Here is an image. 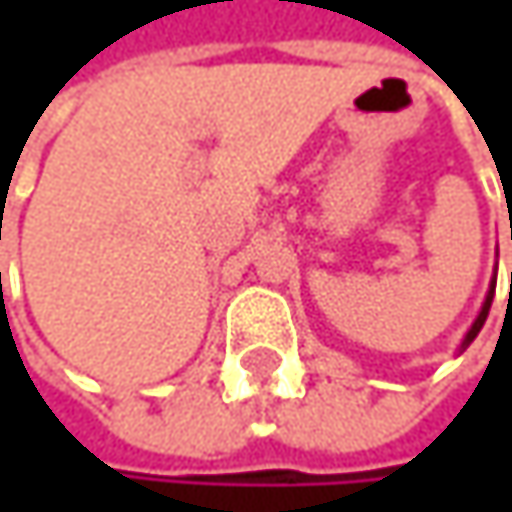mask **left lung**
<instances>
[{"label": "left lung", "mask_w": 512, "mask_h": 512, "mask_svg": "<svg viewBox=\"0 0 512 512\" xmlns=\"http://www.w3.org/2000/svg\"><path fill=\"white\" fill-rule=\"evenodd\" d=\"M498 275V272H495ZM495 275H492V281H489V293H486V299H483V308H480V314H477V320L471 323V329L465 332V338H462L460 344V353L468 350V344L477 338V332L483 329V323H486V317H489V308H492V299H495ZM510 296H512V278H510Z\"/></svg>", "instance_id": "left-lung-1"}]
</instances>
